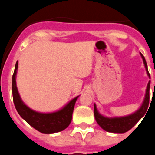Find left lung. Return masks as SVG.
<instances>
[{
    "label": "left lung",
    "mask_w": 155,
    "mask_h": 155,
    "mask_svg": "<svg viewBox=\"0 0 155 155\" xmlns=\"http://www.w3.org/2000/svg\"><path fill=\"white\" fill-rule=\"evenodd\" d=\"M143 62L144 64L145 69L147 71V74L150 79V74L147 70V65L145 58L141 53H140ZM150 81H149L147 84V88H146V93L143 98V101L142 102L141 105L140 106L139 109L133 113L132 114L127 115L124 116H120V117H107V116H102L97 109L96 105H94V118L96 120L97 124L103 129L104 130L110 133H116V134H124V133L127 132L130 130L132 127L136 125L137 123L139 121L140 119L143 116V115L146 113L148 108L149 100H150V96H149V91H150Z\"/></svg>",
    "instance_id": "1"
}]
</instances>
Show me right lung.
I'll use <instances>...</instances> for the list:
<instances>
[{"label":"right lung","mask_w":155,"mask_h":155,"mask_svg":"<svg viewBox=\"0 0 155 155\" xmlns=\"http://www.w3.org/2000/svg\"><path fill=\"white\" fill-rule=\"evenodd\" d=\"M18 61L16 62L12 76V94L15 109L21 118L31 127L42 134H53L65 130L72 120L74 108L78 96L71 99L61 109L53 113H39L30 109L21 100L16 84Z\"/></svg>","instance_id":"obj_1"}]
</instances>
